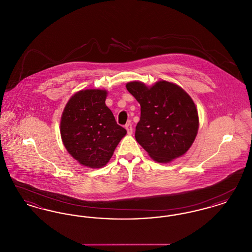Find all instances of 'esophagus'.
<instances>
[{
	"label": "esophagus",
	"instance_id": "34e87169",
	"mask_svg": "<svg viewBox=\"0 0 252 252\" xmlns=\"http://www.w3.org/2000/svg\"><path fill=\"white\" fill-rule=\"evenodd\" d=\"M125 127H126V131L127 133L130 135L132 134V131H133V128H132V125L130 123H127L126 126H125Z\"/></svg>",
	"mask_w": 252,
	"mask_h": 252
}]
</instances>
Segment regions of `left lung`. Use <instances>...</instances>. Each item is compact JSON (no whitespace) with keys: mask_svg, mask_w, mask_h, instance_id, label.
Masks as SVG:
<instances>
[{"mask_svg":"<svg viewBox=\"0 0 252 252\" xmlns=\"http://www.w3.org/2000/svg\"><path fill=\"white\" fill-rule=\"evenodd\" d=\"M127 91L141 105L136 141L158 162L185 154L198 130V115L192 98L178 85L158 81L151 88L133 81Z\"/></svg>","mask_w":252,"mask_h":252,"instance_id":"1","label":"left lung"}]
</instances>
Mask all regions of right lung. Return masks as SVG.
<instances>
[{
	"label": "right lung",
	"instance_id": "1",
	"mask_svg": "<svg viewBox=\"0 0 252 252\" xmlns=\"http://www.w3.org/2000/svg\"><path fill=\"white\" fill-rule=\"evenodd\" d=\"M107 92L80 91L67 103L60 122L62 142L80 164L91 168L108 163L126 130L106 106Z\"/></svg>",
	"mask_w": 252,
	"mask_h": 252
}]
</instances>
